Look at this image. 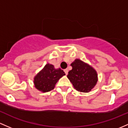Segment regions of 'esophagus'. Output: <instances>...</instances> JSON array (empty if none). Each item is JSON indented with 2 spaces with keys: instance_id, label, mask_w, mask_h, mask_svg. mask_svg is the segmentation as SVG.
Listing matches in <instances>:
<instances>
[{
  "instance_id": "34e87169",
  "label": "esophagus",
  "mask_w": 128,
  "mask_h": 128,
  "mask_svg": "<svg viewBox=\"0 0 128 128\" xmlns=\"http://www.w3.org/2000/svg\"><path fill=\"white\" fill-rule=\"evenodd\" d=\"M68 68H66V69L64 70V72H65L66 75H68Z\"/></svg>"
}]
</instances>
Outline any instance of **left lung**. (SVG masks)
I'll return each instance as SVG.
<instances>
[{"mask_svg":"<svg viewBox=\"0 0 128 128\" xmlns=\"http://www.w3.org/2000/svg\"><path fill=\"white\" fill-rule=\"evenodd\" d=\"M70 66L72 69L68 72L67 76L74 88L80 92H90L98 81L96 70L80 59L75 60Z\"/></svg>","mask_w":128,"mask_h":128,"instance_id":"1","label":"left lung"}]
</instances>
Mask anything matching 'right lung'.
I'll return each instance as SVG.
<instances>
[{"label": "right lung", "instance_id": "1", "mask_svg": "<svg viewBox=\"0 0 128 128\" xmlns=\"http://www.w3.org/2000/svg\"><path fill=\"white\" fill-rule=\"evenodd\" d=\"M64 71L60 68H55L53 64L48 63L34 78L35 88L42 92L50 91L64 75Z\"/></svg>", "mask_w": 128, "mask_h": 128}]
</instances>
